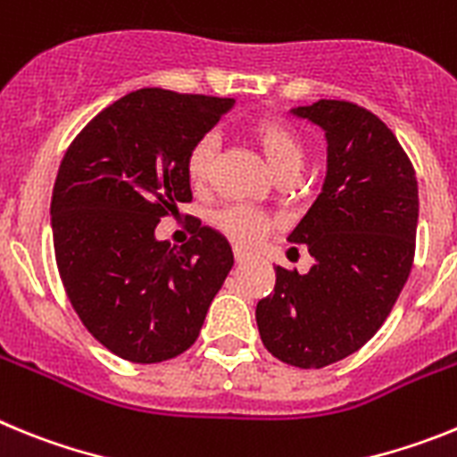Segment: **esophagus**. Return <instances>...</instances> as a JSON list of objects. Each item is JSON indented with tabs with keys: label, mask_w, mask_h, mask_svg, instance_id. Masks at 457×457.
<instances>
[{
	"label": "esophagus",
	"mask_w": 457,
	"mask_h": 457,
	"mask_svg": "<svg viewBox=\"0 0 457 457\" xmlns=\"http://www.w3.org/2000/svg\"><path fill=\"white\" fill-rule=\"evenodd\" d=\"M249 256H252V253L245 252L242 247H236V261H237V263H245V261H249Z\"/></svg>",
	"instance_id": "obj_1"
}]
</instances>
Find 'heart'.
<instances>
[{"label":"heart","mask_w":457,"mask_h":457,"mask_svg":"<svg viewBox=\"0 0 457 457\" xmlns=\"http://www.w3.org/2000/svg\"><path fill=\"white\" fill-rule=\"evenodd\" d=\"M249 135L278 176L295 173L300 169L304 148H302L300 135L286 120L263 116L249 125ZM212 157H215V137L204 135L194 141L185 160L187 179L194 187H201L208 180ZM215 226L240 245H253L270 231L272 221L261 210L249 208V205H226L215 215Z\"/></svg>","instance_id":"obj_1"}]
</instances>
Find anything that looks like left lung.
<instances>
[{"label":"left lung","instance_id":"obj_1","mask_svg":"<svg viewBox=\"0 0 457 457\" xmlns=\"http://www.w3.org/2000/svg\"><path fill=\"white\" fill-rule=\"evenodd\" d=\"M290 114L327 139L325 183L288 233L313 265L306 274L277 265L256 322L274 357L322 369L357 353L394 309L414 261L419 187L410 157L369 109L318 100Z\"/></svg>","mask_w":457,"mask_h":457}]
</instances>
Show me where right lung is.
Here are the masks:
<instances>
[{
	"label": "right lung",
	"mask_w": 457,
	"mask_h": 457,
	"mask_svg": "<svg viewBox=\"0 0 457 457\" xmlns=\"http://www.w3.org/2000/svg\"><path fill=\"white\" fill-rule=\"evenodd\" d=\"M233 98L139 88L75 137L52 192V237L72 309L104 348L135 364L179 357L233 268L231 245L199 226L180 249L160 217L192 201L185 160Z\"/></svg>",
	"instance_id": "add662e5"
}]
</instances>
